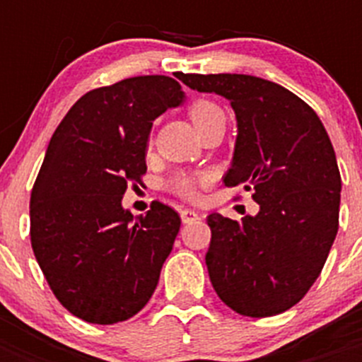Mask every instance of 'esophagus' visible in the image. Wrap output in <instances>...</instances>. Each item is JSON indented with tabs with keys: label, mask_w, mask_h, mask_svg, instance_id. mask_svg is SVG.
Masks as SVG:
<instances>
[{
	"label": "esophagus",
	"mask_w": 362,
	"mask_h": 362,
	"mask_svg": "<svg viewBox=\"0 0 362 362\" xmlns=\"http://www.w3.org/2000/svg\"><path fill=\"white\" fill-rule=\"evenodd\" d=\"M180 218H182V223H193V221L199 220V214L195 212V210H182L180 212Z\"/></svg>",
	"instance_id": "esophagus-1"
}]
</instances>
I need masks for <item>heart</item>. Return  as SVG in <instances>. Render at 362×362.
<instances>
[{
	"label": "heart",
	"mask_w": 362,
	"mask_h": 362,
	"mask_svg": "<svg viewBox=\"0 0 362 362\" xmlns=\"http://www.w3.org/2000/svg\"><path fill=\"white\" fill-rule=\"evenodd\" d=\"M221 109L216 103L209 101V99H197L189 105V118H192L193 125L195 127H201L203 124L212 118V116L220 115ZM212 176L206 175V173H201V175H192V173H178L173 178H169L167 182V189L173 192L178 197L186 199V201H197L199 195H201V187L210 184Z\"/></svg>",
	"instance_id": "1"
}]
</instances>
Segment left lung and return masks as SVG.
<instances>
[{
    "label": "left lung",
    "mask_w": 362,
    "mask_h": 362,
    "mask_svg": "<svg viewBox=\"0 0 362 362\" xmlns=\"http://www.w3.org/2000/svg\"><path fill=\"white\" fill-rule=\"evenodd\" d=\"M223 95L237 116L227 187L252 189L255 216L206 218V267L218 297L240 315L286 312L314 286L338 233L340 170L325 127L295 93L252 75H184Z\"/></svg>",
    "instance_id": "obj_1"
}]
</instances>
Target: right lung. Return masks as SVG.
I'll list each match as a JSON object with an SVG mask.
<instances>
[{"instance_id": "add662e5", "label": "right lung", "mask_w": 362, "mask_h": 362, "mask_svg": "<svg viewBox=\"0 0 362 362\" xmlns=\"http://www.w3.org/2000/svg\"><path fill=\"white\" fill-rule=\"evenodd\" d=\"M184 101L165 75L133 76L84 93L54 131L30 199L35 259L71 314L112 325L141 312L180 231V216L153 201L124 210L146 173L152 122Z\"/></svg>"}]
</instances>
